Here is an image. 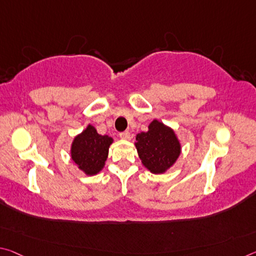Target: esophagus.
I'll use <instances>...</instances> for the list:
<instances>
[{"instance_id":"1","label":"esophagus","mask_w":256,"mask_h":256,"mask_svg":"<svg viewBox=\"0 0 256 256\" xmlns=\"http://www.w3.org/2000/svg\"><path fill=\"white\" fill-rule=\"evenodd\" d=\"M120 136L122 138V139H124V140H128L130 139V132L128 131L120 132Z\"/></svg>"}]
</instances>
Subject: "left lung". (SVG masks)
<instances>
[{
	"label": "left lung",
	"mask_w": 256,
	"mask_h": 256,
	"mask_svg": "<svg viewBox=\"0 0 256 256\" xmlns=\"http://www.w3.org/2000/svg\"><path fill=\"white\" fill-rule=\"evenodd\" d=\"M136 147L142 164L152 173H163L179 157L181 147L171 128L152 120L148 132L136 136Z\"/></svg>",
	"instance_id": "left-lung-1"
}]
</instances>
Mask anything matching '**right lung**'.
<instances>
[{
	"label": "right lung",
	"instance_id": "right-lung-1",
	"mask_svg": "<svg viewBox=\"0 0 256 256\" xmlns=\"http://www.w3.org/2000/svg\"><path fill=\"white\" fill-rule=\"evenodd\" d=\"M112 142L110 136L98 134L96 130L88 125L72 144V160L88 176L96 174L104 168Z\"/></svg>",
	"mask_w": 256,
	"mask_h": 256
}]
</instances>
